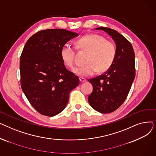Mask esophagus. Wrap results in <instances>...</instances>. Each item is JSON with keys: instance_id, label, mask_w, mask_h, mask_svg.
Segmentation results:
<instances>
[{"instance_id": "1", "label": "esophagus", "mask_w": 156, "mask_h": 156, "mask_svg": "<svg viewBox=\"0 0 156 156\" xmlns=\"http://www.w3.org/2000/svg\"><path fill=\"white\" fill-rule=\"evenodd\" d=\"M80 81L81 83H83V82H85V81H86V79L83 78V77H80Z\"/></svg>"}]
</instances>
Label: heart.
Returning <instances> with one entry per match:
<instances>
[{
    "instance_id": "obj_1",
    "label": "heart",
    "mask_w": 156,
    "mask_h": 156,
    "mask_svg": "<svg viewBox=\"0 0 156 156\" xmlns=\"http://www.w3.org/2000/svg\"><path fill=\"white\" fill-rule=\"evenodd\" d=\"M76 47L88 52L85 66L75 69L81 76H91L98 70L104 72L108 70L115 61L117 54L116 46L112 41L97 34H88L81 37L75 42ZM75 48L66 45L61 50V56L67 66L75 68Z\"/></svg>"
}]
</instances>
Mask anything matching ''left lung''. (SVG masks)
I'll use <instances>...</instances> for the list:
<instances>
[{"instance_id":"obj_1","label":"left lung","mask_w":156,"mask_h":156,"mask_svg":"<svg viewBox=\"0 0 156 156\" xmlns=\"http://www.w3.org/2000/svg\"><path fill=\"white\" fill-rule=\"evenodd\" d=\"M115 41L117 54L111 67L102 75L88 79L93 92L88 102L97 111L105 114L118 109L126 99L135 77V52L132 44L117 31L99 27Z\"/></svg>"}]
</instances>
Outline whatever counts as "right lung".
Wrapping results in <instances>:
<instances>
[{
  "label": "right lung",
  "mask_w": 156,
  "mask_h": 156,
  "mask_svg": "<svg viewBox=\"0 0 156 156\" xmlns=\"http://www.w3.org/2000/svg\"><path fill=\"white\" fill-rule=\"evenodd\" d=\"M76 33L64 29L41 30L32 35L20 57L21 87L37 111L52 117L67 105L70 92L80 80L65 67L61 56L62 47Z\"/></svg>",
  "instance_id": "add662e5"
}]
</instances>
